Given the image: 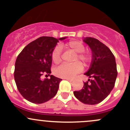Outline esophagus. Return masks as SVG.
<instances>
[{
	"mask_svg": "<svg viewBox=\"0 0 130 130\" xmlns=\"http://www.w3.org/2000/svg\"><path fill=\"white\" fill-rule=\"evenodd\" d=\"M65 79L67 80L68 81H69V82H72L73 81V79H71V78H65Z\"/></svg>",
	"mask_w": 130,
	"mask_h": 130,
	"instance_id": "34e87169",
	"label": "esophagus"
}]
</instances>
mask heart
<instances>
[{
  "instance_id": "heart-1",
  "label": "heart",
  "mask_w": 130,
  "mask_h": 130,
  "mask_svg": "<svg viewBox=\"0 0 130 130\" xmlns=\"http://www.w3.org/2000/svg\"><path fill=\"white\" fill-rule=\"evenodd\" d=\"M64 46L76 53L74 61L78 60L84 65H86L89 61V55L84 52L85 50L84 46L78 41H70L67 43ZM61 48L60 46H57L52 51V59L55 63H58L61 60ZM82 69L83 67L82 65L78 62L73 63L72 64H62L56 69L55 72L56 75L61 78H72L77 73L80 72Z\"/></svg>"
}]
</instances>
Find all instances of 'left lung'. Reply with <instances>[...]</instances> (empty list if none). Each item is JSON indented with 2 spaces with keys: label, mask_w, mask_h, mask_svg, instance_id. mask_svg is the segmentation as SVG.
I'll use <instances>...</instances> for the list:
<instances>
[{
  "label": "left lung",
  "mask_w": 130,
  "mask_h": 130,
  "mask_svg": "<svg viewBox=\"0 0 130 130\" xmlns=\"http://www.w3.org/2000/svg\"><path fill=\"white\" fill-rule=\"evenodd\" d=\"M83 41L92 51V60L89 70L84 75L92 77L89 82H84L82 89L73 94L82 103L94 105L103 101L112 90L118 75L115 57L103 43L90 37L84 38Z\"/></svg>",
  "instance_id": "obj_1"
}]
</instances>
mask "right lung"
Returning <instances> with one entry per match:
<instances>
[{
    "label": "right lung",
    "mask_w": 130,
    "mask_h": 130,
    "mask_svg": "<svg viewBox=\"0 0 130 130\" xmlns=\"http://www.w3.org/2000/svg\"><path fill=\"white\" fill-rule=\"evenodd\" d=\"M43 36L29 43L18 55L15 63L14 80L23 98L31 103L42 104L57 94L61 78L51 75L50 78H41L43 73H51L52 53L59 41Z\"/></svg>",
    "instance_id": "right-lung-1"
}]
</instances>
